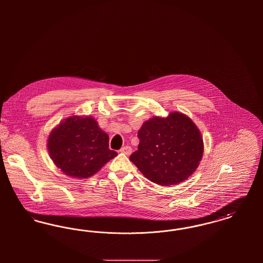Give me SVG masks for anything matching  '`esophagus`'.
<instances>
[{"instance_id": "1", "label": "esophagus", "mask_w": 263, "mask_h": 263, "mask_svg": "<svg viewBox=\"0 0 263 263\" xmlns=\"http://www.w3.org/2000/svg\"><path fill=\"white\" fill-rule=\"evenodd\" d=\"M120 153H123V154H125L127 156H129V155H131V153H132V149H131L130 146H125V147H123V148L120 149Z\"/></svg>"}]
</instances>
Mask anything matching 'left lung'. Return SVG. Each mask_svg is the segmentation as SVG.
Here are the masks:
<instances>
[{
  "mask_svg": "<svg viewBox=\"0 0 263 263\" xmlns=\"http://www.w3.org/2000/svg\"><path fill=\"white\" fill-rule=\"evenodd\" d=\"M138 150L130 161L152 182L163 186L187 179L203 156L200 131L182 113L151 118L138 131Z\"/></svg>",
  "mask_w": 263,
  "mask_h": 263,
  "instance_id": "8db88e82",
  "label": "left lung"
}]
</instances>
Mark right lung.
<instances>
[{
  "label": "right lung",
  "instance_id": "right-lung-1",
  "mask_svg": "<svg viewBox=\"0 0 263 263\" xmlns=\"http://www.w3.org/2000/svg\"><path fill=\"white\" fill-rule=\"evenodd\" d=\"M108 135L90 116H71L48 137L50 158L66 175L88 178L117 156L108 149Z\"/></svg>",
  "mask_w": 263,
  "mask_h": 263
}]
</instances>
